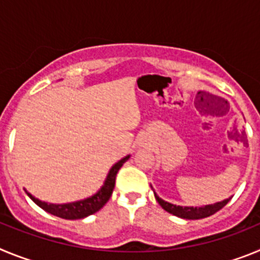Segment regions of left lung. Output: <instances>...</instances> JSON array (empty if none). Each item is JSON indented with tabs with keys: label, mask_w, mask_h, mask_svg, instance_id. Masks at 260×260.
Returning <instances> with one entry per match:
<instances>
[{
	"label": "left lung",
	"mask_w": 260,
	"mask_h": 260,
	"mask_svg": "<svg viewBox=\"0 0 260 260\" xmlns=\"http://www.w3.org/2000/svg\"><path fill=\"white\" fill-rule=\"evenodd\" d=\"M156 201L158 202V204L164 208L167 212L172 213L174 216H178V217H182V219H190V220H197V219H203V217H208V216L213 215L217 211L221 210L225 204L231 201L229 199H225V201L219 202V203L215 204H208V206H204V207H182V206H174V204L168 203V202L162 201L161 198H158L157 195L155 194Z\"/></svg>",
	"instance_id": "1"
}]
</instances>
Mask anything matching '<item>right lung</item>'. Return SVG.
I'll use <instances>...</instances> for the list:
<instances>
[{"mask_svg":"<svg viewBox=\"0 0 260 260\" xmlns=\"http://www.w3.org/2000/svg\"><path fill=\"white\" fill-rule=\"evenodd\" d=\"M130 156H126L122 160H119L117 164H114L110 169L109 174H108L107 180H105L104 185L95 195L89 197V198L83 199V201L73 202V203H65V204H52V203H45V202H41L39 199H36L35 197H32L29 192V198L38 204L39 207L43 208L47 212L52 213L54 216H58L62 219L68 220H77V219H83L86 216L92 215V213L98 212L100 208L104 207V204L109 201L110 195L113 192L114 183H116V176L118 173L119 168L122 167L123 162L127 161Z\"/></svg>","mask_w":260,"mask_h":260,"instance_id":"add662e5","label":"right lung"}]
</instances>
